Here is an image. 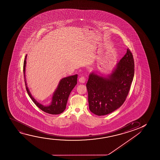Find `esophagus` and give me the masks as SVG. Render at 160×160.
I'll return each mask as SVG.
<instances>
[{
	"instance_id": "1",
	"label": "esophagus",
	"mask_w": 160,
	"mask_h": 160,
	"mask_svg": "<svg viewBox=\"0 0 160 160\" xmlns=\"http://www.w3.org/2000/svg\"><path fill=\"white\" fill-rule=\"evenodd\" d=\"M79 82H81V83H85L86 81L85 77H84V76L80 77V78H79Z\"/></svg>"
}]
</instances>
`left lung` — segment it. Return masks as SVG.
Segmentation results:
<instances>
[{
	"mask_svg": "<svg viewBox=\"0 0 160 160\" xmlns=\"http://www.w3.org/2000/svg\"><path fill=\"white\" fill-rule=\"evenodd\" d=\"M134 74L133 57L129 48L108 78L91 73L86 83L90 111L102 116L120 107L128 94Z\"/></svg>",
	"mask_w": 160,
	"mask_h": 160,
	"instance_id": "left-lung-1",
	"label": "left lung"
}]
</instances>
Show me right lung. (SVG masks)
Instances as JSON below:
<instances>
[{
    "label": "right lung",
    "mask_w": 160,
    "mask_h": 160,
    "mask_svg": "<svg viewBox=\"0 0 160 160\" xmlns=\"http://www.w3.org/2000/svg\"><path fill=\"white\" fill-rule=\"evenodd\" d=\"M26 58L27 55L24 58L23 63V74L26 88L30 98L32 99L33 102L35 103V105L43 112L48 114L53 115L61 114L62 112H63L64 110L66 109V105L70 92L72 91L73 88L77 85L78 75H74L62 79L59 82L57 90H56L53 94L52 101L50 105L46 107L38 103L35 99L33 98L27 88L25 79V67L26 64Z\"/></svg>",
    "instance_id": "obj_1"
}]
</instances>
